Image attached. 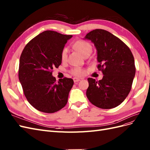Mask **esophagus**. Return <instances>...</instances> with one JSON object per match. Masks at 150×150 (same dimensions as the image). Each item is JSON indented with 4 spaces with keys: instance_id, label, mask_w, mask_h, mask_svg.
Listing matches in <instances>:
<instances>
[{
    "instance_id": "esophagus-1",
    "label": "esophagus",
    "mask_w": 150,
    "mask_h": 150,
    "mask_svg": "<svg viewBox=\"0 0 150 150\" xmlns=\"http://www.w3.org/2000/svg\"><path fill=\"white\" fill-rule=\"evenodd\" d=\"M80 80V79H78V78H74V82H75V83L79 82Z\"/></svg>"
}]
</instances>
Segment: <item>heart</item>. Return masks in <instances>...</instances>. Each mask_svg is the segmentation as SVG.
Instances as JSON below:
<instances>
[{
  "mask_svg": "<svg viewBox=\"0 0 150 150\" xmlns=\"http://www.w3.org/2000/svg\"><path fill=\"white\" fill-rule=\"evenodd\" d=\"M74 48L82 55H84L89 52L92 51V46L87 41H85L84 40H78L74 42ZM67 53L68 51L67 48H63L61 52L60 58L62 61H65L67 58ZM71 73L75 76H82L85 74V71L80 68H75L72 69Z\"/></svg>",
  "mask_w": 150,
  "mask_h": 150,
  "instance_id": "obj_1",
  "label": "heart"
}]
</instances>
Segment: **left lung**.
<instances>
[{
	"label": "left lung",
	"mask_w": 150,
	"mask_h": 150,
	"mask_svg": "<svg viewBox=\"0 0 150 150\" xmlns=\"http://www.w3.org/2000/svg\"><path fill=\"white\" fill-rule=\"evenodd\" d=\"M97 51V66L104 76L96 81L88 78L86 96L97 108L108 109L120 105L129 94L135 76L134 59L130 49L108 31L97 29L87 33Z\"/></svg>",
	"instance_id": "8db88e82"
}]
</instances>
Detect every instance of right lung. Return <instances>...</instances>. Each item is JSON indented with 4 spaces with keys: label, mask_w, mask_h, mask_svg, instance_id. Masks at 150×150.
Returning <instances> with one entry per match:
<instances>
[{
    "label": "right lung",
    "mask_w": 150,
    "mask_h": 150,
    "mask_svg": "<svg viewBox=\"0 0 150 150\" xmlns=\"http://www.w3.org/2000/svg\"><path fill=\"white\" fill-rule=\"evenodd\" d=\"M71 37L45 31L30 41L21 53L19 81L29 103L41 112L54 113L67 103L74 80L65 77L57 83L52 70L61 65V52Z\"/></svg>",
    "instance_id": "1"
}]
</instances>
